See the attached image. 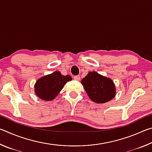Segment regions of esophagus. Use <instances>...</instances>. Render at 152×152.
Returning a JSON list of instances; mask_svg holds the SVG:
<instances>
[{
  "label": "esophagus",
  "mask_w": 152,
  "mask_h": 152,
  "mask_svg": "<svg viewBox=\"0 0 152 152\" xmlns=\"http://www.w3.org/2000/svg\"><path fill=\"white\" fill-rule=\"evenodd\" d=\"M74 80L76 81H79L80 80V76H74Z\"/></svg>",
  "instance_id": "1"
}]
</instances>
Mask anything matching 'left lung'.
I'll list each match as a JSON object with an SVG mask.
<instances>
[{
	"label": "left lung",
	"mask_w": 152,
	"mask_h": 152,
	"mask_svg": "<svg viewBox=\"0 0 152 152\" xmlns=\"http://www.w3.org/2000/svg\"><path fill=\"white\" fill-rule=\"evenodd\" d=\"M87 94L92 101L96 103H105L113 99L116 94V90L111 79L90 72L81 80Z\"/></svg>",
	"instance_id": "left-lung-1"
}]
</instances>
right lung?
Segmentation results:
<instances>
[{
  "label": "right lung",
  "instance_id": "obj_1",
  "mask_svg": "<svg viewBox=\"0 0 152 152\" xmlns=\"http://www.w3.org/2000/svg\"><path fill=\"white\" fill-rule=\"evenodd\" d=\"M70 76H63L58 71L38 79L35 84V93L41 99L51 101L58 96L67 82L72 80Z\"/></svg>",
  "mask_w": 152,
  "mask_h": 152
}]
</instances>
